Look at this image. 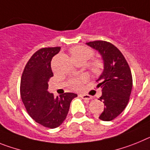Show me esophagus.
Here are the masks:
<instances>
[{
	"instance_id": "34e87169",
	"label": "esophagus",
	"mask_w": 150,
	"mask_h": 150,
	"mask_svg": "<svg viewBox=\"0 0 150 150\" xmlns=\"http://www.w3.org/2000/svg\"><path fill=\"white\" fill-rule=\"evenodd\" d=\"M80 97L82 99H84V100H89L92 99V97H91L90 95H87V94H81Z\"/></svg>"
}]
</instances>
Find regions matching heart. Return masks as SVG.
<instances>
[{"mask_svg":"<svg viewBox=\"0 0 150 150\" xmlns=\"http://www.w3.org/2000/svg\"><path fill=\"white\" fill-rule=\"evenodd\" d=\"M71 57L73 59H83L86 62L88 59H91L93 55V51L91 48L84 46H76L72 47L70 50ZM103 68L102 62L99 60H94L90 64V69L93 74H99ZM87 81L86 75L73 78L69 81V85L73 90L79 91L81 88L83 83Z\"/></svg>","mask_w":150,"mask_h":150,"instance_id":"b5f03b06","label":"heart"}]
</instances>
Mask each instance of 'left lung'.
I'll return each instance as SVG.
<instances>
[{"label":"left lung","mask_w":150,"mask_h":150,"mask_svg":"<svg viewBox=\"0 0 150 150\" xmlns=\"http://www.w3.org/2000/svg\"><path fill=\"white\" fill-rule=\"evenodd\" d=\"M86 44L97 50L103 60V71L97 80V87L102 89L99 100L104 103L99 118L112 121L124 111L129 101L133 86L131 69L123 54L111 43L95 41Z\"/></svg>","instance_id":"1"}]
</instances>
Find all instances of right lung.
Returning <instances> with one entry per match:
<instances>
[{
    "label": "right lung",
    "mask_w": 150,
    "mask_h": 150,
    "mask_svg": "<svg viewBox=\"0 0 150 150\" xmlns=\"http://www.w3.org/2000/svg\"><path fill=\"white\" fill-rule=\"evenodd\" d=\"M60 47L41 48L34 53L25 67L20 82V94L28 115L41 125L59 127L66 119L72 99L78 95L65 93L54 97L48 92V81L53 73L52 58Z\"/></svg>",
    "instance_id": "obj_1"
}]
</instances>
